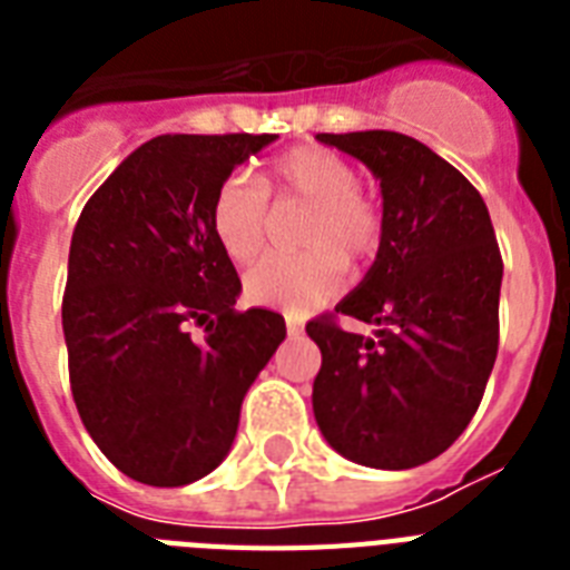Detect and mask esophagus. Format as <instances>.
Listing matches in <instances>:
<instances>
[{
  "label": "esophagus",
  "instance_id": "obj_1",
  "mask_svg": "<svg viewBox=\"0 0 570 570\" xmlns=\"http://www.w3.org/2000/svg\"><path fill=\"white\" fill-rule=\"evenodd\" d=\"M302 331H304V322L298 320V316H286V334H289V337H298Z\"/></svg>",
  "mask_w": 570,
  "mask_h": 570
}]
</instances>
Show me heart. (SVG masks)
<instances>
[{"label":"heart","instance_id":"obj_1","mask_svg":"<svg viewBox=\"0 0 570 570\" xmlns=\"http://www.w3.org/2000/svg\"><path fill=\"white\" fill-rule=\"evenodd\" d=\"M357 183L355 165L325 147H295L272 165L268 189L277 204L307 206L298 227V242L307 250L259 259L245 275L250 304L302 316L343 286V259L348 266L373 259L381 242V213ZM209 222L224 254L233 263H248L266 245L275 213L248 174H230L215 189Z\"/></svg>","mask_w":570,"mask_h":570}]
</instances>
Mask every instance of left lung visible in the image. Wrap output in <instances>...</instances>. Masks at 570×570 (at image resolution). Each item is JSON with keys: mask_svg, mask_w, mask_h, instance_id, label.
<instances>
[{"mask_svg": "<svg viewBox=\"0 0 570 570\" xmlns=\"http://www.w3.org/2000/svg\"><path fill=\"white\" fill-rule=\"evenodd\" d=\"M381 186V242L337 313L313 320V414L348 461L407 470L438 459L476 414L500 340L503 259L488 206L459 168L402 132H320Z\"/></svg>", "mask_w": 570, "mask_h": 570, "instance_id": "1", "label": "left lung"}]
</instances>
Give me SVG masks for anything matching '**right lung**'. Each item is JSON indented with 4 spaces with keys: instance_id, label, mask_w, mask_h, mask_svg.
<instances>
[{
    "instance_id": "obj_1",
    "label": "right lung",
    "mask_w": 570,
    "mask_h": 570,
    "mask_svg": "<svg viewBox=\"0 0 570 570\" xmlns=\"http://www.w3.org/2000/svg\"><path fill=\"white\" fill-rule=\"evenodd\" d=\"M275 138H150L79 215L61 304L70 387L94 443L136 482L213 473L284 343L281 313L236 311L239 275L209 222L215 189Z\"/></svg>"
}]
</instances>
